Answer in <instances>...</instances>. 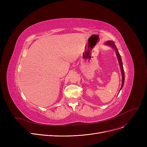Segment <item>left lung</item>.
<instances>
[{"instance_id": "8db88e82", "label": "left lung", "mask_w": 147, "mask_h": 147, "mask_svg": "<svg viewBox=\"0 0 147 147\" xmlns=\"http://www.w3.org/2000/svg\"><path fill=\"white\" fill-rule=\"evenodd\" d=\"M105 45H109V46H110L111 48H113L115 50V53H116V56H117V59H118L119 65H120V69H121V76H122V84H121V88H120V90L122 89V88H123V84H124V82H125V72H124V69H123V67L122 60H121V58L120 53H119V51H118V49H117L116 46L115 45L114 42L113 41H112V40H109V41H107V42L105 43Z\"/></svg>"}]
</instances>
